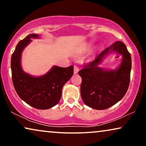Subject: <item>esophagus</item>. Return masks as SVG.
Listing matches in <instances>:
<instances>
[{"label": "esophagus", "instance_id": "1", "mask_svg": "<svg viewBox=\"0 0 146 146\" xmlns=\"http://www.w3.org/2000/svg\"><path fill=\"white\" fill-rule=\"evenodd\" d=\"M78 71H79L78 67L76 65L74 66V74H77L78 72Z\"/></svg>", "mask_w": 146, "mask_h": 146}]
</instances>
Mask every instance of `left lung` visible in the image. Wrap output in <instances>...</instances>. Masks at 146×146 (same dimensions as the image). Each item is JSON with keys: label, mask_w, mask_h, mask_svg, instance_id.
Masks as SVG:
<instances>
[{"label": "left lung", "mask_w": 146, "mask_h": 146, "mask_svg": "<svg viewBox=\"0 0 146 146\" xmlns=\"http://www.w3.org/2000/svg\"><path fill=\"white\" fill-rule=\"evenodd\" d=\"M113 51L123 56L119 68L107 71L98 67L103 58ZM131 68L130 54L120 41L106 48L92 62L84 64V68L78 72L82 80L80 92L84 103L92 108L105 110L118 102L128 89Z\"/></svg>", "instance_id": "left-lung-1"}]
</instances>
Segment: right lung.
Masks as SVG:
<instances>
[{"label":"right lung","instance_id":"right-lung-1","mask_svg":"<svg viewBox=\"0 0 146 146\" xmlns=\"http://www.w3.org/2000/svg\"><path fill=\"white\" fill-rule=\"evenodd\" d=\"M38 37V35L31 34L18 43L11 57L12 79L17 94L23 101L35 108L46 110L58 103L63 86L72 76L74 67L54 66L40 77L25 73L21 64L22 52L31 42V38Z\"/></svg>","mask_w":146,"mask_h":146}]
</instances>
